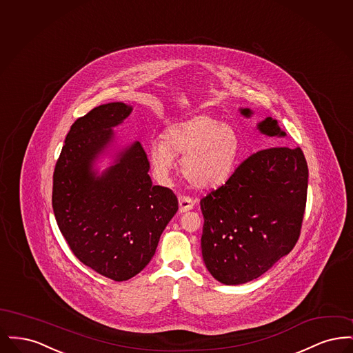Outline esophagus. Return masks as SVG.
<instances>
[{
	"label": "esophagus",
	"instance_id": "obj_1",
	"mask_svg": "<svg viewBox=\"0 0 353 353\" xmlns=\"http://www.w3.org/2000/svg\"><path fill=\"white\" fill-rule=\"evenodd\" d=\"M179 205H180V213H185L194 208V200L188 196H179Z\"/></svg>",
	"mask_w": 353,
	"mask_h": 353
}]
</instances>
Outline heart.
Returning <instances> with one entry per match:
<instances>
[{
	"instance_id": "1",
	"label": "heart",
	"mask_w": 353,
	"mask_h": 353,
	"mask_svg": "<svg viewBox=\"0 0 353 353\" xmlns=\"http://www.w3.org/2000/svg\"><path fill=\"white\" fill-rule=\"evenodd\" d=\"M239 137L233 127L210 115H194L170 124L164 139L150 143V159L157 177L167 180L183 154L181 170L186 180L208 189L223 184L234 168Z\"/></svg>"
}]
</instances>
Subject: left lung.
<instances>
[{
	"label": "left lung",
	"instance_id": "left-lung-1",
	"mask_svg": "<svg viewBox=\"0 0 353 353\" xmlns=\"http://www.w3.org/2000/svg\"><path fill=\"white\" fill-rule=\"evenodd\" d=\"M252 118L250 108H239ZM256 130L285 137L278 120ZM308 168L301 148L271 147L246 159L229 180L201 200V249L208 271L221 283L256 279L291 252L301 234Z\"/></svg>",
	"mask_w": 353,
	"mask_h": 353
}]
</instances>
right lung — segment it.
<instances>
[{"label":"right lung","mask_w":353,"mask_h":353,"mask_svg":"<svg viewBox=\"0 0 353 353\" xmlns=\"http://www.w3.org/2000/svg\"><path fill=\"white\" fill-rule=\"evenodd\" d=\"M121 101L101 104L70 128L52 176V209L75 256L103 276L128 281L144 269L179 210L174 193L152 184L139 141L118 147L114 128L132 112ZM112 157L101 172L96 163Z\"/></svg>","instance_id":"1"}]
</instances>
